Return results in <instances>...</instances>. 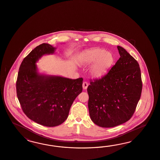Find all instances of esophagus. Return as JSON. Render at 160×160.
Here are the masks:
<instances>
[{
  "label": "esophagus",
  "instance_id": "obj_1",
  "mask_svg": "<svg viewBox=\"0 0 160 160\" xmlns=\"http://www.w3.org/2000/svg\"><path fill=\"white\" fill-rule=\"evenodd\" d=\"M88 84L86 82H84L82 83V88L84 90H86L88 87Z\"/></svg>",
  "mask_w": 160,
  "mask_h": 160
}]
</instances>
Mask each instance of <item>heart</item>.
I'll return each instance as SVG.
<instances>
[{
  "mask_svg": "<svg viewBox=\"0 0 160 160\" xmlns=\"http://www.w3.org/2000/svg\"><path fill=\"white\" fill-rule=\"evenodd\" d=\"M81 62L86 65H91L90 74L94 78L105 76L114 63L113 54L100 48H92L86 51L81 57Z\"/></svg>",
  "mask_w": 160,
  "mask_h": 160,
  "instance_id": "heart-1",
  "label": "heart"
}]
</instances>
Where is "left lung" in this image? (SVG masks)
<instances>
[{"label":"left lung","instance_id":"left-lung-1","mask_svg":"<svg viewBox=\"0 0 160 160\" xmlns=\"http://www.w3.org/2000/svg\"><path fill=\"white\" fill-rule=\"evenodd\" d=\"M120 58L102 78L87 88L90 116L97 126L110 128L128 121L141 97L142 81L138 62L118 46Z\"/></svg>","mask_w":160,"mask_h":160}]
</instances>
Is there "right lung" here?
I'll list each match as a JSON object with an SVG mask.
<instances>
[{
	"label": "right lung",
	"mask_w": 160,
	"mask_h": 160,
	"mask_svg": "<svg viewBox=\"0 0 160 160\" xmlns=\"http://www.w3.org/2000/svg\"><path fill=\"white\" fill-rule=\"evenodd\" d=\"M56 48L48 43L34 48L22 62L16 82L17 96L24 114L46 127L64 122L82 90V78L72 79L39 72L36 64L39 59L53 54Z\"/></svg>",
	"instance_id": "obj_1"
}]
</instances>
